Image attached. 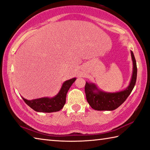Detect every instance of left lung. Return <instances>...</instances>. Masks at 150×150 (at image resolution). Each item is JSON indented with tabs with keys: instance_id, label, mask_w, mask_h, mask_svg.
I'll list each match as a JSON object with an SVG mask.
<instances>
[{
	"instance_id": "1",
	"label": "left lung",
	"mask_w": 150,
	"mask_h": 150,
	"mask_svg": "<svg viewBox=\"0 0 150 150\" xmlns=\"http://www.w3.org/2000/svg\"><path fill=\"white\" fill-rule=\"evenodd\" d=\"M133 62V73L129 86L123 91L115 93H107L97 89L94 84L86 82L84 86L87 102L92 109L98 111H112L119 107L131 93L137 81V66L134 54L131 51ZM95 90L97 92L96 93Z\"/></svg>"
}]
</instances>
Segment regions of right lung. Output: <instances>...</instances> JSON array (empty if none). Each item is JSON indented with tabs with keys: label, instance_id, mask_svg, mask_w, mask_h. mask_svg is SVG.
<instances>
[{
	"label": "right lung",
	"instance_id": "right-lung-1",
	"mask_svg": "<svg viewBox=\"0 0 150 150\" xmlns=\"http://www.w3.org/2000/svg\"><path fill=\"white\" fill-rule=\"evenodd\" d=\"M75 78L71 79L65 82L59 93L52 98H42L28 100L22 98L23 101L30 108L39 112L51 113L58 111L64 107L66 100V95L71 84L75 82Z\"/></svg>",
	"mask_w": 150,
	"mask_h": 150
}]
</instances>
